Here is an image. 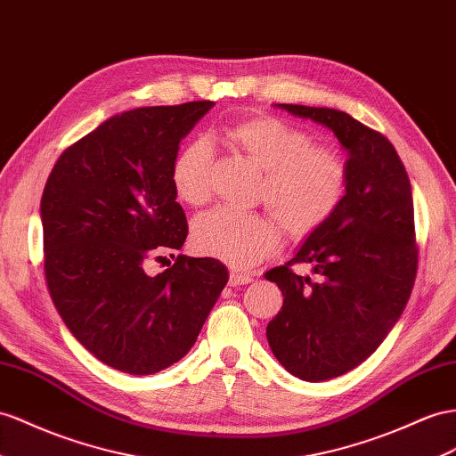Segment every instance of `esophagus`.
<instances>
[{
  "label": "esophagus",
  "instance_id": "esophagus-1",
  "mask_svg": "<svg viewBox=\"0 0 456 456\" xmlns=\"http://www.w3.org/2000/svg\"><path fill=\"white\" fill-rule=\"evenodd\" d=\"M252 275L250 273H240V272H235L232 270L229 273V285L231 287H239V285H248L252 281Z\"/></svg>",
  "mask_w": 456,
  "mask_h": 456
}]
</instances>
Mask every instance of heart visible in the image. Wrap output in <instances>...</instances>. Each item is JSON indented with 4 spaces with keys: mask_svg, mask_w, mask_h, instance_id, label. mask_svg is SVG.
Wrapping results in <instances>:
<instances>
[{
    "mask_svg": "<svg viewBox=\"0 0 456 456\" xmlns=\"http://www.w3.org/2000/svg\"><path fill=\"white\" fill-rule=\"evenodd\" d=\"M227 144L264 171L260 200L290 237H308L341 208L346 167L330 148L312 146L300 126L273 115H254L224 133ZM214 154L204 140L184 144L171 163V184L181 202L204 204L212 194ZM191 240L196 252L235 267L270 258L281 244L270 217L216 208L194 219Z\"/></svg>",
    "mask_w": 456,
    "mask_h": 456,
    "instance_id": "heart-1",
    "label": "heart"
}]
</instances>
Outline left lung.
Masks as SVG:
<instances>
[{
	"label": "left lung",
	"instance_id": "8db88e82",
	"mask_svg": "<svg viewBox=\"0 0 456 456\" xmlns=\"http://www.w3.org/2000/svg\"><path fill=\"white\" fill-rule=\"evenodd\" d=\"M277 108L328 126L348 154L341 208L293 260L265 273L283 293L265 330L272 353L293 376L318 383L362 364L401 318L418 267L412 189L389 140L354 117ZM295 263H312L319 281L297 276Z\"/></svg>",
	"mask_w": 456,
	"mask_h": 456
}]
</instances>
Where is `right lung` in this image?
Returning a JSON list of instances; mask_svg holds the SVG:
<instances>
[{
	"instance_id": "right-lung-1",
	"label": "right lung",
	"mask_w": 456,
	"mask_h": 456,
	"mask_svg": "<svg viewBox=\"0 0 456 456\" xmlns=\"http://www.w3.org/2000/svg\"><path fill=\"white\" fill-rule=\"evenodd\" d=\"M214 102L113 115L69 146L44 186V272L65 325L103 364L148 376L181 360L227 285L214 258L179 254L189 225L171 184L179 142Z\"/></svg>"
}]
</instances>
